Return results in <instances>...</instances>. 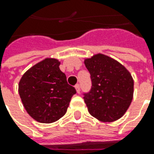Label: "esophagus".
Instances as JSON below:
<instances>
[{
  "mask_svg": "<svg viewBox=\"0 0 154 154\" xmlns=\"http://www.w3.org/2000/svg\"><path fill=\"white\" fill-rule=\"evenodd\" d=\"M74 87H75V90H76V92H78V93H80V85H79V84H76Z\"/></svg>",
  "mask_w": 154,
  "mask_h": 154,
  "instance_id": "obj_1",
  "label": "esophagus"
}]
</instances>
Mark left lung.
I'll return each mask as SVG.
<instances>
[{"label":"left lung","instance_id":"obj_1","mask_svg":"<svg viewBox=\"0 0 154 154\" xmlns=\"http://www.w3.org/2000/svg\"><path fill=\"white\" fill-rule=\"evenodd\" d=\"M84 63L92 78V89L84 97L89 113L103 122L120 119L133 99L131 74L120 62L101 53L85 58Z\"/></svg>","mask_w":154,"mask_h":154}]
</instances>
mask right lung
<instances>
[{
	"label": "right lung",
	"mask_w": 154,
	"mask_h": 154,
	"mask_svg": "<svg viewBox=\"0 0 154 154\" xmlns=\"http://www.w3.org/2000/svg\"><path fill=\"white\" fill-rule=\"evenodd\" d=\"M61 62L47 57L29 68L19 82V94L27 113L35 121L51 123L66 114L76 93L59 68Z\"/></svg>",
	"instance_id": "obj_1"
}]
</instances>
